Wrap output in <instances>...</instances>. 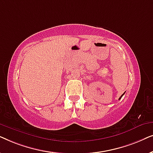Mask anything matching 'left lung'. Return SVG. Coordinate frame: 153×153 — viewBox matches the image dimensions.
<instances>
[{"instance_id":"8db88e82","label":"left lung","mask_w":153,"mask_h":153,"mask_svg":"<svg viewBox=\"0 0 153 153\" xmlns=\"http://www.w3.org/2000/svg\"><path fill=\"white\" fill-rule=\"evenodd\" d=\"M124 94H125V93H123V95L120 96V98H119V100H120V99H121V97H123V95H124Z\"/></svg>"}]
</instances>
